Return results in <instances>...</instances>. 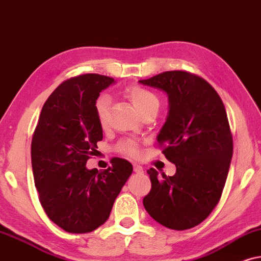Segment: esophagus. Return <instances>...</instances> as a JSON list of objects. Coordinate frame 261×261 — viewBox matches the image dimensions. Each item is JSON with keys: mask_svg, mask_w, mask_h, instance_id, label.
Here are the masks:
<instances>
[{"mask_svg": "<svg viewBox=\"0 0 261 261\" xmlns=\"http://www.w3.org/2000/svg\"><path fill=\"white\" fill-rule=\"evenodd\" d=\"M134 172L137 173V174H143V168L140 165H134Z\"/></svg>", "mask_w": 261, "mask_h": 261, "instance_id": "34e87169", "label": "esophagus"}]
</instances>
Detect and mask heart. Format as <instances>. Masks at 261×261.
<instances>
[{
    "instance_id": "1",
    "label": "heart",
    "mask_w": 261,
    "mask_h": 261,
    "mask_svg": "<svg viewBox=\"0 0 261 261\" xmlns=\"http://www.w3.org/2000/svg\"><path fill=\"white\" fill-rule=\"evenodd\" d=\"M125 94L130 100L131 103L135 106L141 114L145 111L151 109L154 106H159V99L154 93L150 90L143 88L140 86H131L125 90ZM110 103L111 100L107 95L99 96L95 101V113L98 121L101 127H106L109 124V114H110ZM119 149L128 156H137L140 154L137 144L133 141H125L119 144Z\"/></svg>"
}]
</instances>
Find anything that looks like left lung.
Listing matches in <instances>:
<instances>
[{"label":"left lung","instance_id":"1","mask_svg":"<svg viewBox=\"0 0 261 261\" xmlns=\"http://www.w3.org/2000/svg\"><path fill=\"white\" fill-rule=\"evenodd\" d=\"M138 82L168 96L158 142L176 167L173 176L148 169L151 190L143 205L167 228H193L220 201L230 167L232 138L224 105L205 80L187 71H166Z\"/></svg>","mask_w":261,"mask_h":261}]
</instances>
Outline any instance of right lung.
Wrapping results in <instances>:
<instances>
[{
	"instance_id": "add662e5",
	"label": "right lung",
	"mask_w": 261,
	"mask_h": 261,
	"mask_svg": "<svg viewBox=\"0 0 261 261\" xmlns=\"http://www.w3.org/2000/svg\"><path fill=\"white\" fill-rule=\"evenodd\" d=\"M113 83L112 77L98 74L61 83L45 101L34 130L31 159L40 204L68 232H89L105 223L133 174V165L119 158L102 172L86 167L102 140L95 101Z\"/></svg>"
}]
</instances>
